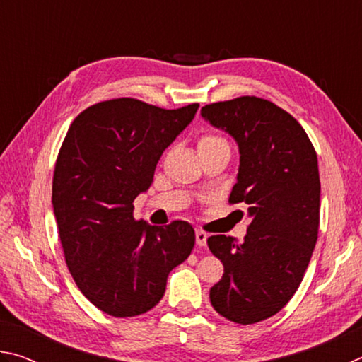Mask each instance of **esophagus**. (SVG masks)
I'll return each mask as SVG.
<instances>
[{
  "mask_svg": "<svg viewBox=\"0 0 362 362\" xmlns=\"http://www.w3.org/2000/svg\"><path fill=\"white\" fill-rule=\"evenodd\" d=\"M194 236H196V244H198L199 247H204L207 243V233L203 230H196Z\"/></svg>",
  "mask_w": 362,
  "mask_h": 362,
  "instance_id": "esophagus-1",
  "label": "esophagus"
}]
</instances>
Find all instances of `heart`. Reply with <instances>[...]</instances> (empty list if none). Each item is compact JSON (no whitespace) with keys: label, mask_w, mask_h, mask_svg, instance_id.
<instances>
[{"label":"heart","mask_w":362,"mask_h":362,"mask_svg":"<svg viewBox=\"0 0 362 362\" xmlns=\"http://www.w3.org/2000/svg\"><path fill=\"white\" fill-rule=\"evenodd\" d=\"M217 144H226L223 139L216 137V136H203L199 139L198 146H206V145H217Z\"/></svg>","instance_id":"obj_1"}]
</instances>
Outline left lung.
<instances>
[{"label":"left lung","instance_id":"1","mask_svg":"<svg viewBox=\"0 0 362 362\" xmlns=\"http://www.w3.org/2000/svg\"><path fill=\"white\" fill-rule=\"evenodd\" d=\"M201 116L235 139L240 168L230 203L246 204L252 218L244 243L225 235L207 240L223 263L211 303L226 320L254 324L284 308L313 254L321 204L317 156L298 121L265 99L211 103Z\"/></svg>","mask_w":362,"mask_h":362}]
</instances>
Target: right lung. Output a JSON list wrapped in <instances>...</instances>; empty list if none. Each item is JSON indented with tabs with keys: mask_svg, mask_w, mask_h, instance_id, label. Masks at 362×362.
Instances as JSON below:
<instances>
[{
	"mask_svg": "<svg viewBox=\"0 0 362 362\" xmlns=\"http://www.w3.org/2000/svg\"><path fill=\"white\" fill-rule=\"evenodd\" d=\"M198 108L100 102L73 119L60 146L52 209L66 267L84 297L110 316L151 310L164 296L169 273L192 254V225L137 222L132 203L150 188L163 151Z\"/></svg>",
	"mask_w": 362,
	"mask_h": 362,
	"instance_id": "obj_1",
	"label": "right lung"
}]
</instances>
